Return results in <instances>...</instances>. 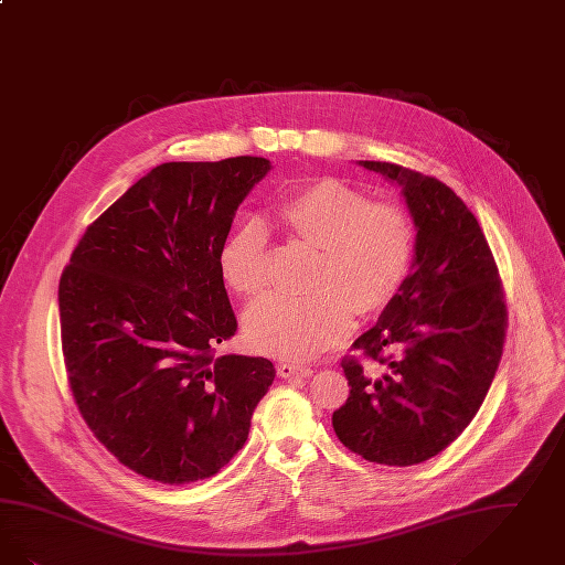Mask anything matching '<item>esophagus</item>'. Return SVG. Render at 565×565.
Returning a JSON list of instances; mask_svg holds the SVG:
<instances>
[{"label": "esophagus", "instance_id": "obj_1", "mask_svg": "<svg viewBox=\"0 0 565 565\" xmlns=\"http://www.w3.org/2000/svg\"><path fill=\"white\" fill-rule=\"evenodd\" d=\"M277 374L281 379H307L313 374V370L309 365H298V363H279Z\"/></svg>", "mask_w": 565, "mask_h": 565}]
</instances>
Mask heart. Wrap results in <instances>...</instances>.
<instances>
[{
  "label": "heart",
  "instance_id": "heart-1",
  "mask_svg": "<svg viewBox=\"0 0 565 565\" xmlns=\"http://www.w3.org/2000/svg\"><path fill=\"white\" fill-rule=\"evenodd\" d=\"M290 239L317 249L313 292L269 294L246 311L249 344L279 360H311L344 339L355 313L376 316L406 284L414 223L406 207L374 202L337 179H319L275 207ZM226 286L254 296L269 284V235L258 221L237 226L218 254Z\"/></svg>",
  "mask_w": 565,
  "mask_h": 565
}]
</instances>
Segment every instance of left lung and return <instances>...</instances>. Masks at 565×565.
<instances>
[{"label": "left lung", "instance_id": "1", "mask_svg": "<svg viewBox=\"0 0 565 565\" xmlns=\"http://www.w3.org/2000/svg\"><path fill=\"white\" fill-rule=\"evenodd\" d=\"M360 163L402 186L416 244L404 288L353 342L381 370L342 362L351 393L332 427L365 460L409 467L446 450L483 404L507 305L486 235L448 184L388 161Z\"/></svg>", "mask_w": 565, "mask_h": 565}]
</instances>
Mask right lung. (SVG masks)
Returning <instances> with one entry per match:
<instances>
[{
    "label": "right lung",
    "instance_id": "right-lung-1",
    "mask_svg": "<svg viewBox=\"0 0 565 565\" xmlns=\"http://www.w3.org/2000/svg\"><path fill=\"white\" fill-rule=\"evenodd\" d=\"M265 158L170 161L132 184L73 249L58 284L68 386L94 437L168 486L244 448L275 367L221 355L237 330L218 254Z\"/></svg>",
    "mask_w": 565,
    "mask_h": 565
}]
</instances>
